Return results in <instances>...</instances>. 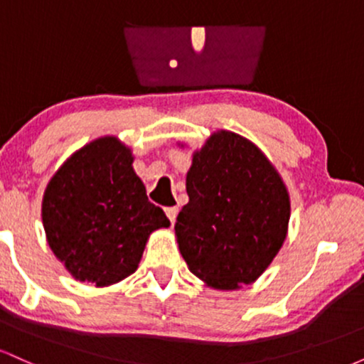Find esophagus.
<instances>
[{
    "label": "esophagus",
    "mask_w": 364,
    "mask_h": 364,
    "mask_svg": "<svg viewBox=\"0 0 364 364\" xmlns=\"http://www.w3.org/2000/svg\"><path fill=\"white\" fill-rule=\"evenodd\" d=\"M166 215H168L171 223L174 224V220H176V217H178V207H168V208H166Z\"/></svg>",
    "instance_id": "obj_1"
}]
</instances>
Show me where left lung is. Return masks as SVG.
Wrapping results in <instances>:
<instances>
[{
    "label": "left lung",
    "mask_w": 364,
    "mask_h": 364,
    "mask_svg": "<svg viewBox=\"0 0 364 364\" xmlns=\"http://www.w3.org/2000/svg\"><path fill=\"white\" fill-rule=\"evenodd\" d=\"M186 193L174 231L191 274L225 291L257 281L281 250L291 215L289 193L269 159L220 129L193 154Z\"/></svg>",
    "instance_id": "8db88e82"
}]
</instances>
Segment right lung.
<instances>
[{"label":"right lung","instance_id":"1","mask_svg":"<svg viewBox=\"0 0 364 364\" xmlns=\"http://www.w3.org/2000/svg\"><path fill=\"white\" fill-rule=\"evenodd\" d=\"M114 136L90 141L49 181L43 198L48 243L80 282L111 286L139 267L150 232L169 228Z\"/></svg>","mask_w":364,"mask_h":364}]
</instances>
